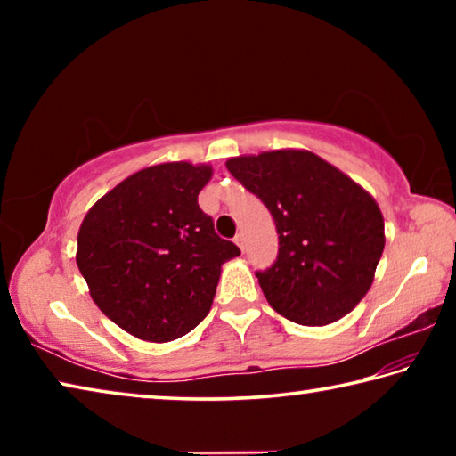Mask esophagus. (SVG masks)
<instances>
[{
	"mask_svg": "<svg viewBox=\"0 0 456 456\" xmlns=\"http://www.w3.org/2000/svg\"><path fill=\"white\" fill-rule=\"evenodd\" d=\"M235 243L239 245V249H241V251L245 249V239H243V233H237V235H235Z\"/></svg>",
	"mask_w": 456,
	"mask_h": 456,
	"instance_id": "esophagus-1",
	"label": "esophagus"
}]
</instances>
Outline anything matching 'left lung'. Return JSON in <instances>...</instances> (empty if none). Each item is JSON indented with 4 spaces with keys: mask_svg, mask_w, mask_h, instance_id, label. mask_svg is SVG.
I'll use <instances>...</instances> for the list:
<instances>
[{
    "mask_svg": "<svg viewBox=\"0 0 456 456\" xmlns=\"http://www.w3.org/2000/svg\"><path fill=\"white\" fill-rule=\"evenodd\" d=\"M227 168L261 199L280 235L273 265L256 273L269 305L302 326H326L352 312L384 251L372 195L310 151L235 157Z\"/></svg>",
    "mask_w": 456,
    "mask_h": 456,
    "instance_id": "8db88e82",
    "label": "left lung"
}]
</instances>
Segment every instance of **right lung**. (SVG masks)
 <instances>
[{"instance_id":"add662e5","label":"right lung","mask_w":456,"mask_h":456,"mask_svg":"<svg viewBox=\"0 0 456 456\" xmlns=\"http://www.w3.org/2000/svg\"><path fill=\"white\" fill-rule=\"evenodd\" d=\"M211 175L191 163L142 168L84 217L76 264L100 312L128 334H189L211 310L221 265L241 253L197 203Z\"/></svg>"}]
</instances>
